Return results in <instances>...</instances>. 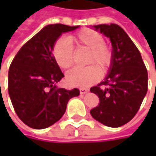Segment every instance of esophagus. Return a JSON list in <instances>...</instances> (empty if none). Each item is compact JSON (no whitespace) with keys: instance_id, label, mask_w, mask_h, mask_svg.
<instances>
[{"instance_id":"34e87169","label":"esophagus","mask_w":156,"mask_h":156,"mask_svg":"<svg viewBox=\"0 0 156 156\" xmlns=\"http://www.w3.org/2000/svg\"><path fill=\"white\" fill-rule=\"evenodd\" d=\"M79 91H80V94H82V95H84V94H87V93L88 92V90H87V88H84V87L80 88V89H79Z\"/></svg>"}]
</instances>
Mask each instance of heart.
Listing matches in <instances>:
<instances>
[{"instance_id":"b5f03b06","label":"heart","mask_w":156,"mask_h":156,"mask_svg":"<svg viewBox=\"0 0 156 156\" xmlns=\"http://www.w3.org/2000/svg\"><path fill=\"white\" fill-rule=\"evenodd\" d=\"M69 41L77 48H88L86 64L90 65L69 70L66 75L67 82L74 87H89L98 80L99 69L102 73L108 70L113 59L112 48L104 42L102 34L88 28L82 29L69 36ZM52 56L62 69H69L74 63V49L66 39L59 38L55 41L52 46Z\"/></svg>"}]
</instances>
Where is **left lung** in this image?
Here are the masks:
<instances>
[{
  "instance_id": "1",
  "label": "left lung",
  "mask_w": 156,
  "mask_h": 156,
  "mask_svg": "<svg viewBox=\"0 0 156 156\" xmlns=\"http://www.w3.org/2000/svg\"><path fill=\"white\" fill-rule=\"evenodd\" d=\"M110 39L113 59L105 80L90 91L99 98L90 110L94 119L110 127L128 123L137 113L147 92L148 74L140 51L126 31L116 24L94 26Z\"/></svg>"
}]
</instances>
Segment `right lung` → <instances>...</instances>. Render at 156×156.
<instances>
[{
  "instance_id": "add662e5",
  "label": "right lung",
  "mask_w": 156,
  "mask_h": 156,
  "mask_svg": "<svg viewBox=\"0 0 156 156\" xmlns=\"http://www.w3.org/2000/svg\"><path fill=\"white\" fill-rule=\"evenodd\" d=\"M78 26L50 24L27 41L14 57L8 74V91L19 118L28 126L43 129L58 122L79 90L58 87L64 74L52 56L58 37Z\"/></svg>"
}]
</instances>
